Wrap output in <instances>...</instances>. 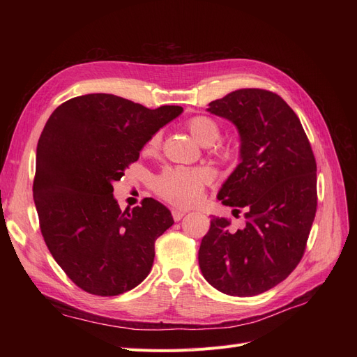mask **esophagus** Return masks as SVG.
Masks as SVG:
<instances>
[{
	"label": "esophagus",
	"mask_w": 357,
	"mask_h": 357,
	"mask_svg": "<svg viewBox=\"0 0 357 357\" xmlns=\"http://www.w3.org/2000/svg\"><path fill=\"white\" fill-rule=\"evenodd\" d=\"M171 214H172V219H174V222H178V220L183 219V215L186 214V211L178 210V208H172V210H171Z\"/></svg>",
	"instance_id": "esophagus-1"
}]
</instances>
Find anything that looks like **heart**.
Listing matches in <instances>:
<instances>
[{"mask_svg":"<svg viewBox=\"0 0 357 357\" xmlns=\"http://www.w3.org/2000/svg\"><path fill=\"white\" fill-rule=\"evenodd\" d=\"M189 134L201 146H211L220 138V125L208 116H195L186 122ZM162 132L158 131L149 138L147 152L160 147ZM213 155L225 167H235L240 160V149L234 144H219L213 149ZM210 180V172L202 168H167L153 178L152 188L156 195L177 207H190L197 204Z\"/></svg>","mask_w":357,"mask_h":357,"instance_id":"obj_1","label":"heart"}]
</instances>
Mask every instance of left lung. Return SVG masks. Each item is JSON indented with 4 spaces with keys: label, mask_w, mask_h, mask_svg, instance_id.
Returning <instances> with one entry per match:
<instances>
[{
    "label": "left lung",
    "mask_w": 357,
    "mask_h": 357,
    "mask_svg": "<svg viewBox=\"0 0 357 357\" xmlns=\"http://www.w3.org/2000/svg\"><path fill=\"white\" fill-rule=\"evenodd\" d=\"M241 137V164L218 198L244 210L245 226L213 218L198 259L207 282L231 296H255L282 283L304 256L317 211V165L299 117L282 96L238 89L210 102Z\"/></svg>",
    "instance_id": "left-lung-1"
}]
</instances>
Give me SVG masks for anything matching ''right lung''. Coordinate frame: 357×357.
I'll return each instance as SVG.
<instances>
[{"mask_svg":"<svg viewBox=\"0 0 357 357\" xmlns=\"http://www.w3.org/2000/svg\"><path fill=\"white\" fill-rule=\"evenodd\" d=\"M181 112L89 93L62 102L43 129L32 185L41 235L63 273L88 294H125L152 269L155 243L174 220L153 198L122 211L113 181Z\"/></svg>","mask_w":357,"mask_h":357,"instance_id":"obj_1","label":"right lung"}]
</instances>
